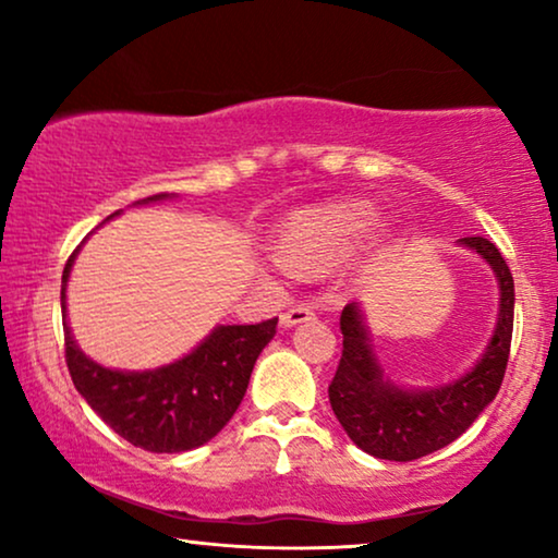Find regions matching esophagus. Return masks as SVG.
<instances>
[{"mask_svg":"<svg viewBox=\"0 0 558 558\" xmlns=\"http://www.w3.org/2000/svg\"><path fill=\"white\" fill-rule=\"evenodd\" d=\"M312 317H315V310H312L310 304H294V307L281 312V325L292 327V325L307 323V319H312Z\"/></svg>","mask_w":558,"mask_h":558,"instance_id":"34e87169","label":"esophagus"}]
</instances>
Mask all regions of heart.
<instances>
[{
  "label": "heart",
  "instance_id": "1",
  "mask_svg": "<svg viewBox=\"0 0 558 558\" xmlns=\"http://www.w3.org/2000/svg\"><path fill=\"white\" fill-rule=\"evenodd\" d=\"M376 228V213L363 203L296 213L281 226L277 256L289 269H323L340 262Z\"/></svg>",
  "mask_w": 558,
  "mask_h": 558
}]
</instances>
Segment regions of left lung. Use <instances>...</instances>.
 <instances>
[{"label": "left lung", "mask_w": 558, "mask_h": 558, "mask_svg": "<svg viewBox=\"0 0 558 558\" xmlns=\"http://www.w3.org/2000/svg\"><path fill=\"white\" fill-rule=\"evenodd\" d=\"M460 243L477 251L500 281V315L490 345L460 380L429 391L391 386L371 353L357 304H348L340 315L342 355L327 388L330 407L348 437L378 460L411 462L447 447L500 391L513 338V274L498 246L483 235H468Z\"/></svg>", "instance_id": "left-lung-1"}]
</instances>
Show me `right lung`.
Masks as SVG:
<instances>
[{
	"instance_id": "obj_1",
	"label": "right lung",
	"mask_w": 558,
	"mask_h": 558,
	"mask_svg": "<svg viewBox=\"0 0 558 558\" xmlns=\"http://www.w3.org/2000/svg\"><path fill=\"white\" fill-rule=\"evenodd\" d=\"M162 197L167 193L140 203ZM78 248L63 269V319L68 274ZM277 323L279 317L258 325H220L182 361L144 373L109 371L94 363L75 348L68 323H63L65 363L78 393L119 437L147 452H187L210 441L231 422L258 353L277 335Z\"/></svg>"
}]
</instances>
